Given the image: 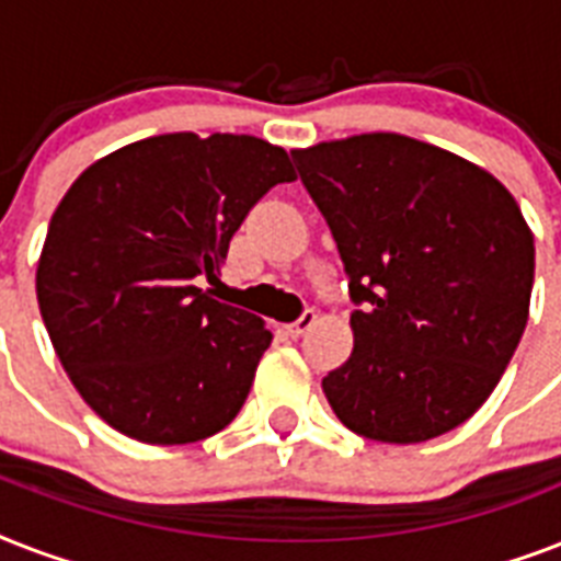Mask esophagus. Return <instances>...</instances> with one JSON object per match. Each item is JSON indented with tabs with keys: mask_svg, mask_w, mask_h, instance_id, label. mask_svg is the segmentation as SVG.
<instances>
[{
	"mask_svg": "<svg viewBox=\"0 0 561 561\" xmlns=\"http://www.w3.org/2000/svg\"><path fill=\"white\" fill-rule=\"evenodd\" d=\"M314 323H317V314L311 311V308H308V311H302V314H299L297 320L288 325V334H290V337H302V334H306Z\"/></svg>",
	"mask_w": 561,
	"mask_h": 561,
	"instance_id": "34e87169",
	"label": "esophagus"
}]
</instances>
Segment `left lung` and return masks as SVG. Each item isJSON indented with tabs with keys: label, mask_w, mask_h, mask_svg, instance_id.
Instances as JSON below:
<instances>
[{
	"label": "left lung",
	"mask_w": 561,
	"mask_h": 561,
	"mask_svg": "<svg viewBox=\"0 0 561 561\" xmlns=\"http://www.w3.org/2000/svg\"><path fill=\"white\" fill-rule=\"evenodd\" d=\"M290 157L358 306L325 399L375 443L448 434L495 390L527 325L536 247L518 203L489 171L410 136Z\"/></svg>",
	"instance_id": "obj_1"
}]
</instances>
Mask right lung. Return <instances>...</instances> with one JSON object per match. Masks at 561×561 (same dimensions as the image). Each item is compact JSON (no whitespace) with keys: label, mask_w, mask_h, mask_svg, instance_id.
I'll return each instance as SVG.
<instances>
[{"label":"right lung","mask_w":561,"mask_h":561,"mask_svg":"<svg viewBox=\"0 0 561 561\" xmlns=\"http://www.w3.org/2000/svg\"><path fill=\"white\" fill-rule=\"evenodd\" d=\"M297 180L255 136L165 134L83 171L51 215L37 302L83 401L118 434L197 443L238 416L273 334L211 299L247 211Z\"/></svg>","instance_id":"obj_1"}]
</instances>
